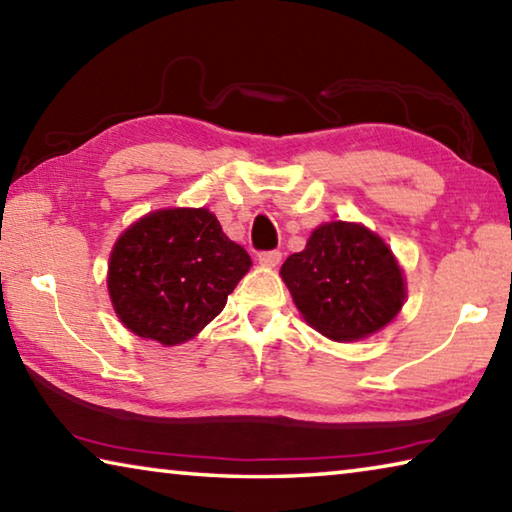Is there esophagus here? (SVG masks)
<instances>
[{
	"mask_svg": "<svg viewBox=\"0 0 512 512\" xmlns=\"http://www.w3.org/2000/svg\"><path fill=\"white\" fill-rule=\"evenodd\" d=\"M259 264L266 266V268H275L277 264L282 262V253L280 250H266V253H259Z\"/></svg>",
	"mask_w": 512,
	"mask_h": 512,
	"instance_id": "34e87169",
	"label": "esophagus"
}]
</instances>
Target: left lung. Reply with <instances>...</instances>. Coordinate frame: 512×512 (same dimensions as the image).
Returning a JSON list of instances; mask_svg holds the SVG:
<instances>
[{
    "mask_svg": "<svg viewBox=\"0 0 512 512\" xmlns=\"http://www.w3.org/2000/svg\"><path fill=\"white\" fill-rule=\"evenodd\" d=\"M280 277L305 323L336 343L377 334L406 302L404 268L391 246L354 221L320 223Z\"/></svg>",
    "mask_w": 512,
    "mask_h": 512,
    "instance_id": "left-lung-1",
    "label": "left lung"
}]
</instances>
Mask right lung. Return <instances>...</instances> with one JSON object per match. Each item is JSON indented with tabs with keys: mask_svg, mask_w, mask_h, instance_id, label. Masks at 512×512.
Masks as SVG:
<instances>
[{
	"mask_svg": "<svg viewBox=\"0 0 512 512\" xmlns=\"http://www.w3.org/2000/svg\"><path fill=\"white\" fill-rule=\"evenodd\" d=\"M253 262L207 207H162L117 237L108 296L119 323L160 345L192 341L221 314Z\"/></svg>",
	"mask_w": 512,
	"mask_h": 512,
	"instance_id": "add662e5",
	"label": "right lung"
}]
</instances>
